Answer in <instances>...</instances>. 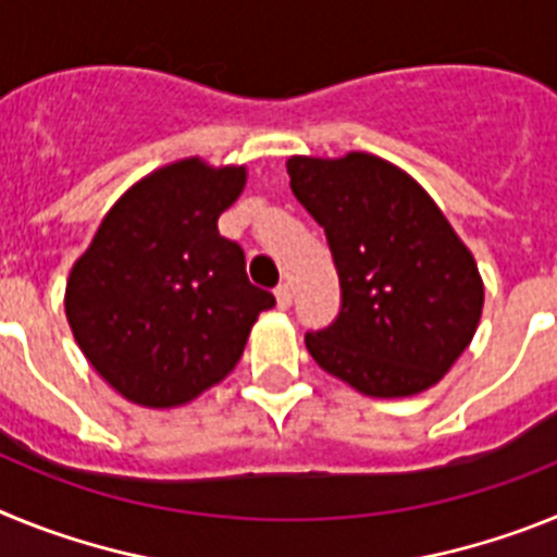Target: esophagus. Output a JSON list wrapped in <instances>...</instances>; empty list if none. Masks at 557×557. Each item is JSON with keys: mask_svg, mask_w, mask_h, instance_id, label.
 Returning a JSON list of instances; mask_svg holds the SVG:
<instances>
[{"mask_svg": "<svg viewBox=\"0 0 557 557\" xmlns=\"http://www.w3.org/2000/svg\"><path fill=\"white\" fill-rule=\"evenodd\" d=\"M275 304H278V309H289V304H293V293H289L287 284H278V287H275Z\"/></svg>", "mask_w": 557, "mask_h": 557, "instance_id": "1", "label": "esophagus"}]
</instances>
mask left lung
<instances>
[{
	"instance_id": "8db88e82",
	"label": "left lung",
	"mask_w": 557,
	"mask_h": 557,
	"mask_svg": "<svg viewBox=\"0 0 557 557\" xmlns=\"http://www.w3.org/2000/svg\"><path fill=\"white\" fill-rule=\"evenodd\" d=\"M289 186L323 225L343 304L332 326L307 332L312 359L373 398L437 385L482 314L474 256L424 186L371 152L293 156Z\"/></svg>"
}]
</instances>
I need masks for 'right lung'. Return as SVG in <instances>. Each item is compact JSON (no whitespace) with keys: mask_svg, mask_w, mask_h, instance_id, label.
<instances>
[{"mask_svg":"<svg viewBox=\"0 0 557 557\" xmlns=\"http://www.w3.org/2000/svg\"><path fill=\"white\" fill-rule=\"evenodd\" d=\"M245 175L200 159L150 172L111 206L69 273L63 304L77 346L133 405L181 407L223 382L275 304L218 231Z\"/></svg>","mask_w":557,"mask_h":557,"instance_id":"right-lung-1","label":"right lung"}]
</instances>
